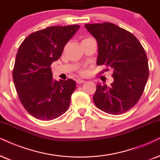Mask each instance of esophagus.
<instances>
[{"label": "esophagus", "instance_id": "esophagus-1", "mask_svg": "<svg viewBox=\"0 0 160 160\" xmlns=\"http://www.w3.org/2000/svg\"><path fill=\"white\" fill-rule=\"evenodd\" d=\"M76 81H77V83L80 84V83H82V82H85V80H82V79L79 78V79H78V80H76Z\"/></svg>", "mask_w": 160, "mask_h": 160}]
</instances>
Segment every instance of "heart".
I'll return each instance as SVG.
<instances>
[{
    "mask_svg": "<svg viewBox=\"0 0 160 160\" xmlns=\"http://www.w3.org/2000/svg\"><path fill=\"white\" fill-rule=\"evenodd\" d=\"M92 38H85V39H83L82 40H88V39H92Z\"/></svg>",
    "mask_w": 160,
    "mask_h": 160,
    "instance_id": "1",
    "label": "heart"
}]
</instances>
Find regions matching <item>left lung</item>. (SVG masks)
Returning <instances> with one entry per match:
<instances>
[{
  "label": "left lung",
  "mask_w": 160,
  "mask_h": 160,
  "mask_svg": "<svg viewBox=\"0 0 160 160\" xmlns=\"http://www.w3.org/2000/svg\"><path fill=\"white\" fill-rule=\"evenodd\" d=\"M85 27L98 41L97 65L114 69L110 86L97 85L93 97L95 105L113 115L128 112L140 99L148 78L144 48L133 34L114 23L86 24Z\"/></svg>",
  "instance_id": "obj_1"
}]
</instances>
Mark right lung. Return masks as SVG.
<instances>
[{
    "label": "right lung",
    "mask_w": 160,
    "mask_h": 160,
    "mask_svg": "<svg viewBox=\"0 0 160 160\" xmlns=\"http://www.w3.org/2000/svg\"><path fill=\"white\" fill-rule=\"evenodd\" d=\"M79 28L50 26L30 34L19 46L12 72L14 84L24 108L38 120H54L69 107L76 82L72 79L53 80L51 65L59 59Z\"/></svg>",
    "instance_id": "right-lung-1"
}]
</instances>
